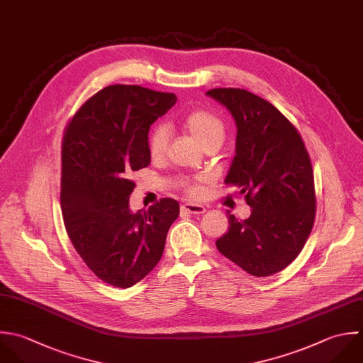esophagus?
Listing matches in <instances>:
<instances>
[{
    "mask_svg": "<svg viewBox=\"0 0 363 363\" xmlns=\"http://www.w3.org/2000/svg\"><path fill=\"white\" fill-rule=\"evenodd\" d=\"M181 209L186 213H191V215H202L205 213V206L202 205H195V203H185L181 206Z\"/></svg>",
    "mask_w": 363,
    "mask_h": 363,
    "instance_id": "1",
    "label": "esophagus"
}]
</instances>
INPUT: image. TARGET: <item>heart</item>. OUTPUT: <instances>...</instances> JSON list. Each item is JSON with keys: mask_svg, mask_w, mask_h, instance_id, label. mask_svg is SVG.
I'll list each match as a JSON object with an SVG mask.
<instances>
[{"mask_svg": "<svg viewBox=\"0 0 363 363\" xmlns=\"http://www.w3.org/2000/svg\"><path fill=\"white\" fill-rule=\"evenodd\" d=\"M184 127L188 133L202 145H208L211 143H222L225 137V125L219 117L212 114L208 110H195L189 113L184 120ZM169 143V128L167 124L160 123L155 124L147 137V147L151 158L160 160L165 155L167 147ZM203 179H182L178 186L192 199H198L203 194L202 188Z\"/></svg>", "mask_w": 363, "mask_h": 363, "instance_id": "obj_1", "label": "heart"}]
</instances>
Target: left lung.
Returning <instances> with one entry per match:
<instances>
[{
  "label": "left lung",
  "mask_w": 363,
  "mask_h": 363,
  "mask_svg": "<svg viewBox=\"0 0 363 363\" xmlns=\"http://www.w3.org/2000/svg\"><path fill=\"white\" fill-rule=\"evenodd\" d=\"M233 116L236 155L225 184L236 185L252 215H229L218 250L255 277L286 269L303 250L315 220L314 171L297 128L267 100L245 90L206 91Z\"/></svg>",
  "instance_id": "8db88e82"
}]
</instances>
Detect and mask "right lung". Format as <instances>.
<instances>
[{
	"mask_svg": "<svg viewBox=\"0 0 363 363\" xmlns=\"http://www.w3.org/2000/svg\"><path fill=\"white\" fill-rule=\"evenodd\" d=\"M177 101L174 93L113 84L72 117L62 140L60 208L67 236L104 283L128 289L160 262L179 203L162 198L130 211L134 171L148 167L150 125Z\"/></svg>",
	"mask_w": 363,
	"mask_h": 363,
	"instance_id": "right-lung-1",
	"label": "right lung"
}]
</instances>
